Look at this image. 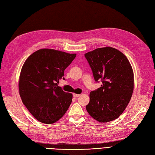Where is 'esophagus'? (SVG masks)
Returning <instances> with one entry per match:
<instances>
[{
  "label": "esophagus",
  "mask_w": 155,
  "mask_h": 155,
  "mask_svg": "<svg viewBox=\"0 0 155 155\" xmlns=\"http://www.w3.org/2000/svg\"><path fill=\"white\" fill-rule=\"evenodd\" d=\"M80 95L79 94H73V97H79Z\"/></svg>",
  "instance_id": "obj_1"
}]
</instances>
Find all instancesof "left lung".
Instances as JSON below:
<instances>
[{
    "instance_id": "obj_1",
    "label": "left lung",
    "mask_w": 155,
    "mask_h": 155,
    "mask_svg": "<svg viewBox=\"0 0 155 155\" xmlns=\"http://www.w3.org/2000/svg\"><path fill=\"white\" fill-rule=\"evenodd\" d=\"M96 81L101 87L90 93L86 106L89 115L100 122L114 120L123 113L134 88V74L126 56L111 47L98 48L84 54Z\"/></svg>"
}]
</instances>
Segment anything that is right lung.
Returning a JSON list of instances; mask_svg holds the SVG:
<instances>
[{"label":"right lung","instance_id":"add662e5","mask_svg":"<svg viewBox=\"0 0 155 155\" xmlns=\"http://www.w3.org/2000/svg\"><path fill=\"white\" fill-rule=\"evenodd\" d=\"M76 56V54L41 49L25 61L19 77V94L37 120L51 124L66 113L72 94L64 92L58 84L60 79H64V71Z\"/></svg>","mask_w":155,"mask_h":155}]
</instances>
